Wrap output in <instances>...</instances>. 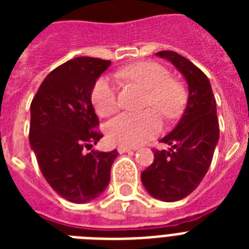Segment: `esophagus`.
I'll use <instances>...</instances> for the list:
<instances>
[{
	"instance_id": "esophagus-1",
	"label": "esophagus",
	"mask_w": 249,
	"mask_h": 249,
	"mask_svg": "<svg viewBox=\"0 0 249 249\" xmlns=\"http://www.w3.org/2000/svg\"><path fill=\"white\" fill-rule=\"evenodd\" d=\"M117 151L120 152V154H124V152H130V151H132V148L126 147V146H119V147H117Z\"/></svg>"
}]
</instances>
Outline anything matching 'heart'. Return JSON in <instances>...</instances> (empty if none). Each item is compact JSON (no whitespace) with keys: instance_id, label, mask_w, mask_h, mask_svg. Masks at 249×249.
Listing matches in <instances>:
<instances>
[{"instance_id":"heart-1","label":"heart","mask_w":249,"mask_h":249,"mask_svg":"<svg viewBox=\"0 0 249 249\" xmlns=\"http://www.w3.org/2000/svg\"><path fill=\"white\" fill-rule=\"evenodd\" d=\"M119 76L125 81L144 90L140 113H120L106 125V134L112 143L138 146L159 134L161 129L160 113L172 120L179 116L186 102L183 86L170 77L169 71L155 62H138L120 70ZM91 105L102 117L119 109V95L108 77H99L91 89ZM152 109L150 110L149 108Z\"/></svg>"}]
</instances>
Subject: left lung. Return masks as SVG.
<instances>
[{"label":"left lung","mask_w":249,"mask_h":249,"mask_svg":"<svg viewBox=\"0 0 249 249\" xmlns=\"http://www.w3.org/2000/svg\"><path fill=\"white\" fill-rule=\"evenodd\" d=\"M156 54L183 73L189 84V101L177 126L160 140L170 148L154 150V163L141 178L150 195L177 201L196 189L212 163L220 136L216 99L208 77L193 62L170 50Z\"/></svg>","instance_id":"1"}]
</instances>
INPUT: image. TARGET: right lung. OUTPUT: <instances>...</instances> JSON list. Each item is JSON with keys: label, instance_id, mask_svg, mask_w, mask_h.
I'll return each mask as SVG.
<instances>
[{"label": "right lung", "instance_id": "1", "mask_svg": "<svg viewBox=\"0 0 249 249\" xmlns=\"http://www.w3.org/2000/svg\"><path fill=\"white\" fill-rule=\"evenodd\" d=\"M109 60L79 56L49 73L31 103L29 143L41 173L72 203L95 199L109 183L119 152L90 150L103 134L91 106V89Z\"/></svg>", "mask_w": 249, "mask_h": 249}]
</instances>
